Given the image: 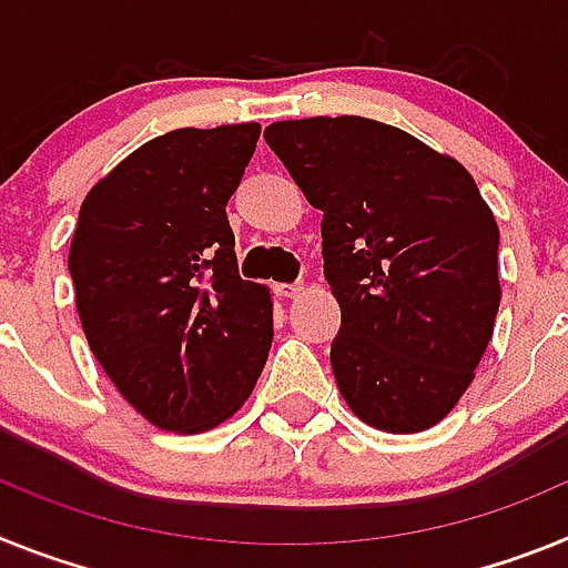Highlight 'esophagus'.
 <instances>
[{"label":"esophagus","mask_w":568,"mask_h":568,"mask_svg":"<svg viewBox=\"0 0 568 568\" xmlns=\"http://www.w3.org/2000/svg\"><path fill=\"white\" fill-rule=\"evenodd\" d=\"M274 291H277V297H283V300L297 297L300 291H303V283H280Z\"/></svg>","instance_id":"esophagus-1"}]
</instances>
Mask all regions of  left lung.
I'll use <instances>...</instances> for the list:
<instances>
[{"label":"left lung","mask_w":568,"mask_h":568,"mask_svg":"<svg viewBox=\"0 0 568 568\" xmlns=\"http://www.w3.org/2000/svg\"><path fill=\"white\" fill-rule=\"evenodd\" d=\"M265 142L323 211L343 400L379 432H426L471 386L495 332V214L455 156L386 122H271Z\"/></svg>","instance_id":"1"}]
</instances>
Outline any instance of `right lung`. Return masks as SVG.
<instances>
[{"label": "right lung", "instance_id": "add662e5", "mask_svg": "<svg viewBox=\"0 0 568 568\" xmlns=\"http://www.w3.org/2000/svg\"><path fill=\"white\" fill-rule=\"evenodd\" d=\"M260 125L180 128L88 191L68 268L93 357L148 423L209 432L243 408L268 359L265 285L236 271L225 216Z\"/></svg>", "mask_w": 568, "mask_h": 568}]
</instances>
